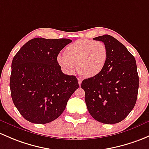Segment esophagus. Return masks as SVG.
<instances>
[{
  "label": "esophagus",
  "mask_w": 149,
  "mask_h": 149,
  "mask_svg": "<svg viewBox=\"0 0 149 149\" xmlns=\"http://www.w3.org/2000/svg\"><path fill=\"white\" fill-rule=\"evenodd\" d=\"M78 82H79V85L81 86V82H82V79H80V78H78Z\"/></svg>",
  "instance_id": "34e87169"
}]
</instances>
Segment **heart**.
Instances as JSON below:
<instances>
[{
  "label": "heart",
  "instance_id": "b5f03b06",
  "mask_svg": "<svg viewBox=\"0 0 149 149\" xmlns=\"http://www.w3.org/2000/svg\"><path fill=\"white\" fill-rule=\"evenodd\" d=\"M107 58V47L103 42L79 40L65 48V55H58L57 61L68 74H72L78 65L80 74L90 78L101 73Z\"/></svg>",
  "mask_w": 149,
  "mask_h": 149
}]
</instances>
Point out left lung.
Masks as SVG:
<instances>
[{"mask_svg": "<svg viewBox=\"0 0 149 149\" xmlns=\"http://www.w3.org/2000/svg\"><path fill=\"white\" fill-rule=\"evenodd\" d=\"M108 50V58L101 73L84 79L85 101L94 119L103 123L120 122L132 111L136 102L139 75L135 58L111 36L95 37Z\"/></svg>", "mask_w": 149, "mask_h": 149, "instance_id": "left-lung-1", "label": "left lung"}]
</instances>
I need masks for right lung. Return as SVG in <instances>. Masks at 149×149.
Instances as JSON below:
<instances>
[{
    "label": "right lung",
    "mask_w": 149,
    "mask_h": 149,
    "mask_svg": "<svg viewBox=\"0 0 149 149\" xmlns=\"http://www.w3.org/2000/svg\"><path fill=\"white\" fill-rule=\"evenodd\" d=\"M72 40L36 38L21 47L13 59L10 88L22 116L44 124L58 118L79 87L74 76L64 74L57 61L60 51Z\"/></svg>",
    "instance_id": "obj_1"
}]
</instances>
